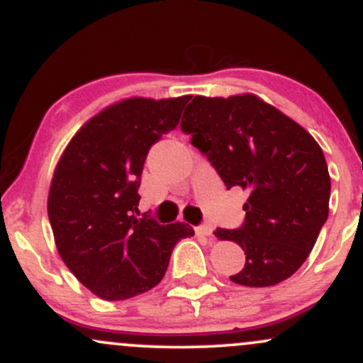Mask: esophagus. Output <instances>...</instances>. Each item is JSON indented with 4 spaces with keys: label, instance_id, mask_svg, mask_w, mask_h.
<instances>
[{
    "label": "esophagus",
    "instance_id": "1",
    "mask_svg": "<svg viewBox=\"0 0 363 363\" xmlns=\"http://www.w3.org/2000/svg\"><path fill=\"white\" fill-rule=\"evenodd\" d=\"M194 230H196V235H198V237H211V232H213V228H211V225H199V227H196Z\"/></svg>",
    "mask_w": 363,
    "mask_h": 363
}]
</instances>
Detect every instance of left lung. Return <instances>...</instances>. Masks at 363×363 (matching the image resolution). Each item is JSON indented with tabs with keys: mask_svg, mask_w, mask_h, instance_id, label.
<instances>
[{
	"mask_svg": "<svg viewBox=\"0 0 363 363\" xmlns=\"http://www.w3.org/2000/svg\"><path fill=\"white\" fill-rule=\"evenodd\" d=\"M181 129L227 189L249 191L242 227L215 230L245 254L244 268L230 280L272 286L290 278L307 259L329 213L331 179L318 141L252 94L196 95Z\"/></svg>",
	"mask_w": 363,
	"mask_h": 363,
	"instance_id": "obj_1",
	"label": "left lung"
}]
</instances>
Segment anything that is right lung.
<instances>
[{
    "instance_id": "right-lung-1",
    "label": "right lung",
    "mask_w": 363,
    "mask_h": 363,
    "mask_svg": "<svg viewBox=\"0 0 363 363\" xmlns=\"http://www.w3.org/2000/svg\"><path fill=\"white\" fill-rule=\"evenodd\" d=\"M187 101L189 95L114 104L83 124L57 162L48 198L57 252L104 301L152 290L167 272L174 245L194 235L186 223L134 215L148 150L177 126Z\"/></svg>"
}]
</instances>
